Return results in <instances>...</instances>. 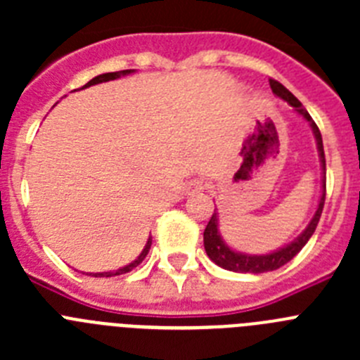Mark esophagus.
I'll use <instances>...</instances> for the list:
<instances>
[{"label":"esophagus","mask_w":360,"mask_h":360,"mask_svg":"<svg viewBox=\"0 0 360 360\" xmlns=\"http://www.w3.org/2000/svg\"><path fill=\"white\" fill-rule=\"evenodd\" d=\"M207 187V182L203 180V178H193L189 184H187V195H198V193H202L203 189Z\"/></svg>","instance_id":"obj_1"}]
</instances>
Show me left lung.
<instances>
[{
	"label": "left lung",
	"mask_w": 360,
	"mask_h": 360,
	"mask_svg": "<svg viewBox=\"0 0 360 360\" xmlns=\"http://www.w3.org/2000/svg\"><path fill=\"white\" fill-rule=\"evenodd\" d=\"M270 88L274 91L278 97H281L283 101H287L290 106L295 108L297 113L304 117V119L310 122L311 129H314V135H316L317 141V149H319V157L321 164H323V196H321L319 207H317L316 214L311 218V221L308 224V227L304 229V232L297 240L292 241L290 245L283 247V249L276 250L272 254H265V256H245V254L234 252L225 245V241L221 240L218 232V216H216V211L212 212L211 219H209L207 227L203 231V247H205V252L211 257L212 262L218 266L225 270H232V272H243V274H262V272H270V270H276L279 266L287 265L292 257H295L299 254V250L303 249L304 245L308 243V240L311 238V234L316 232L317 224H319V218L323 214L324 207V196H326V158H324V149H323V136H321L319 128L317 124L311 120L310 113L303 108V104L299 103L297 98L290 94V91L281 84V82L270 79Z\"/></svg>",
	"instance_id": "obj_1"
}]
</instances>
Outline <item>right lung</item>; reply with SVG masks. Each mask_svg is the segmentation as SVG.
I'll return each mask as SVG.
<instances>
[{
	"label": "right lung",
	"instance_id": "right-lung-1",
	"mask_svg": "<svg viewBox=\"0 0 360 360\" xmlns=\"http://www.w3.org/2000/svg\"><path fill=\"white\" fill-rule=\"evenodd\" d=\"M128 73H131V70H122V72H111V73H103V75H97V77H94V79H91L90 82H86V84L82 86V88H88V86H91V84H98V82L113 81V79L120 77V75H128ZM149 249H151V238H149V240H148V243H146V247H144V250H142V254H141V256H139V257H136L135 262H133V263H129V265H126V266H122V269L115 270V272H101V274H95V276H104V278H111V276H120V274H126V272H129V270H133V269H135V266H139V265H141L142 262H144V257L148 256Z\"/></svg>",
	"mask_w": 360,
	"mask_h": 360
}]
</instances>
